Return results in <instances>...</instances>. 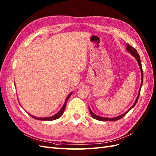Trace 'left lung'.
I'll list each match as a JSON object with an SVG mask.
<instances>
[{
	"label": "left lung",
	"mask_w": 156,
	"mask_h": 156,
	"mask_svg": "<svg viewBox=\"0 0 156 156\" xmlns=\"http://www.w3.org/2000/svg\"><path fill=\"white\" fill-rule=\"evenodd\" d=\"M126 49H127V51L129 52V53H130L132 55L134 56V57L136 58V60H137L139 66V67H140V72H141V84H140V89H139V93H138V96H137V97H136V100H135V101L134 103V104L131 106V107L129 108L128 111H126L125 113H124V114H122V115H120L119 116H116V117H115V118H105V117H102V116H98V115L94 114V113L91 111V109L89 107V111H90V115H91L92 117L93 118V119H96V120H100V121H116V120H119V119H122V118L123 117V116H124L127 114V113L131 109V108L135 105L136 102H137V101L139 100V95H140V89H141V87H142L143 81V68H142V65H141L140 56H139V53H137V51H136V50L134 48H133V47L131 46L130 45H129L128 44H127Z\"/></svg>",
	"instance_id": "8db88e82"
}]
</instances>
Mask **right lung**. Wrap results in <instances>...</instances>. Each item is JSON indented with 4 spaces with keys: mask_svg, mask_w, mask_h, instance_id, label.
Wrapping results in <instances>:
<instances>
[{
    "mask_svg": "<svg viewBox=\"0 0 156 156\" xmlns=\"http://www.w3.org/2000/svg\"><path fill=\"white\" fill-rule=\"evenodd\" d=\"M72 92H71V93L69 94V95L67 96L66 99V101H65V102H64V105H63L62 107L61 108V109L60 110V111H59L58 112L56 113V115H53V116H50V117H45V118H38V117H35V116H32V115H30V114H29V115H30L32 118H34V119L40 120H48V121H49V120H56V119H59V118H60L61 116H62V115H63V113H64V110H65V108H66V102H67V101L68 100V99H69V98L70 97V96L72 95Z\"/></svg>",
    "mask_w": 156,
    "mask_h": 156,
    "instance_id": "obj_1",
    "label": "right lung"
}]
</instances>
